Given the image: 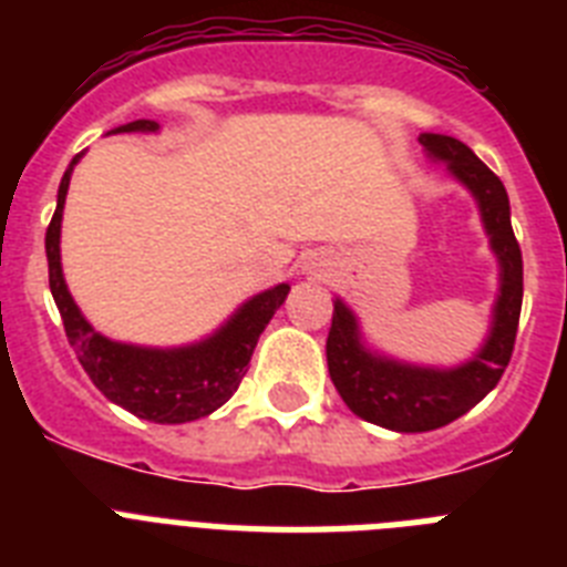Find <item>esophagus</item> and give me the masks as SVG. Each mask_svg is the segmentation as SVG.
Masks as SVG:
<instances>
[{
    "instance_id": "obj_1",
    "label": "esophagus",
    "mask_w": 567,
    "mask_h": 567,
    "mask_svg": "<svg viewBox=\"0 0 567 567\" xmlns=\"http://www.w3.org/2000/svg\"><path fill=\"white\" fill-rule=\"evenodd\" d=\"M317 268V261H306V270H313Z\"/></svg>"
}]
</instances>
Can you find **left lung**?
Returning a JSON list of instances; mask_svg holds the SVG:
<instances>
[{
	"label": "left lung",
	"instance_id": "obj_1",
	"mask_svg": "<svg viewBox=\"0 0 567 567\" xmlns=\"http://www.w3.org/2000/svg\"><path fill=\"white\" fill-rule=\"evenodd\" d=\"M417 141L432 161L446 164V173L464 184L478 204L489 250L498 261V297L493 302L484 346L453 369L380 354L365 342L357 313L340 297L334 299V317L326 340L328 374L357 417L392 432L437 430L484 401L511 363L522 313V250L513 236L504 184L458 137L423 132Z\"/></svg>",
	"mask_w": 567,
	"mask_h": 567
}]
</instances>
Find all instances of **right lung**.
I'll return each mask as SVG.
<instances>
[{
  "instance_id": "obj_1",
  "label": "right lung",
  "mask_w": 567,
  "mask_h": 567,
  "mask_svg": "<svg viewBox=\"0 0 567 567\" xmlns=\"http://www.w3.org/2000/svg\"><path fill=\"white\" fill-rule=\"evenodd\" d=\"M155 121L123 123L117 132H158ZM83 152L74 155L60 181L56 210L45 233V256H49V285L60 317H63L65 337L74 346L80 365L92 378L94 386L109 401L123 406L132 415L152 423H187L207 417L218 406L230 401L247 374V363L254 357L259 334L282 306L291 285H274L268 291L256 293L230 313L225 326H218L204 340L175 349H155V346H132L117 342L94 331L83 317L74 297L69 293L60 261V230H63V207L69 195V181Z\"/></svg>"
}]
</instances>
